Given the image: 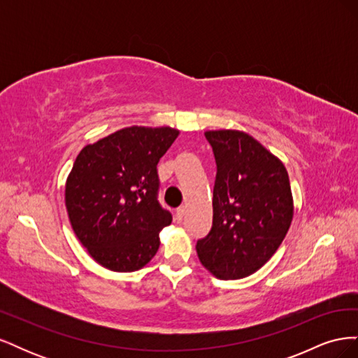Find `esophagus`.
<instances>
[{
    "instance_id": "obj_1",
    "label": "esophagus",
    "mask_w": 358,
    "mask_h": 358,
    "mask_svg": "<svg viewBox=\"0 0 358 358\" xmlns=\"http://www.w3.org/2000/svg\"><path fill=\"white\" fill-rule=\"evenodd\" d=\"M183 216H185V206H180V208H178V210H176V221L182 222Z\"/></svg>"
}]
</instances>
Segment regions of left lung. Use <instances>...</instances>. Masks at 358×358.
I'll use <instances>...</instances> for the list:
<instances>
[{
	"instance_id": "left-lung-1",
	"label": "left lung",
	"mask_w": 358,
	"mask_h": 358,
	"mask_svg": "<svg viewBox=\"0 0 358 358\" xmlns=\"http://www.w3.org/2000/svg\"><path fill=\"white\" fill-rule=\"evenodd\" d=\"M213 149V222L197 242L201 264L218 279H242L262 268L282 243L294 204L285 166L243 131L204 133Z\"/></svg>"
}]
</instances>
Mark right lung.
Masks as SVG:
<instances>
[{"instance_id":"obj_1","label":"right lung","mask_w":358,"mask_h":358,"mask_svg":"<svg viewBox=\"0 0 358 358\" xmlns=\"http://www.w3.org/2000/svg\"><path fill=\"white\" fill-rule=\"evenodd\" d=\"M179 136L170 127H127L85 146L66 183L69 220L103 267L134 272L154 258L171 213L158 203L157 164Z\"/></svg>"}]
</instances>
